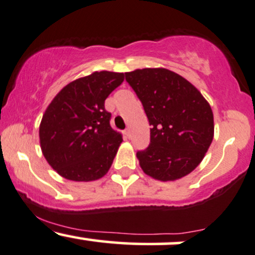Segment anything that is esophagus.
<instances>
[{
	"mask_svg": "<svg viewBox=\"0 0 255 255\" xmlns=\"http://www.w3.org/2000/svg\"><path fill=\"white\" fill-rule=\"evenodd\" d=\"M130 133H131L130 128H127V130H124V134L128 137V138H130Z\"/></svg>",
	"mask_w": 255,
	"mask_h": 255,
	"instance_id": "1",
	"label": "esophagus"
}]
</instances>
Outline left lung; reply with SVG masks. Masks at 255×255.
<instances>
[{"label":"left lung","mask_w":255,"mask_h":255,"mask_svg":"<svg viewBox=\"0 0 255 255\" xmlns=\"http://www.w3.org/2000/svg\"><path fill=\"white\" fill-rule=\"evenodd\" d=\"M125 79L151 125L150 144L137 151L140 168L161 181L190 174L214 138L210 105L192 83L168 69H137L125 73Z\"/></svg>","instance_id":"8db88e82"}]
</instances>
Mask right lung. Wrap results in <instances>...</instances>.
Listing matches in <instances>:
<instances>
[{"instance_id": "add662e5", "label": "right lung", "mask_w": 255, "mask_h": 255, "mask_svg": "<svg viewBox=\"0 0 255 255\" xmlns=\"http://www.w3.org/2000/svg\"><path fill=\"white\" fill-rule=\"evenodd\" d=\"M123 81V73L95 71L65 86L47 106L39 127L41 151L63 178L93 181L109 172L123 138L111 128L105 100Z\"/></svg>"}]
</instances>
